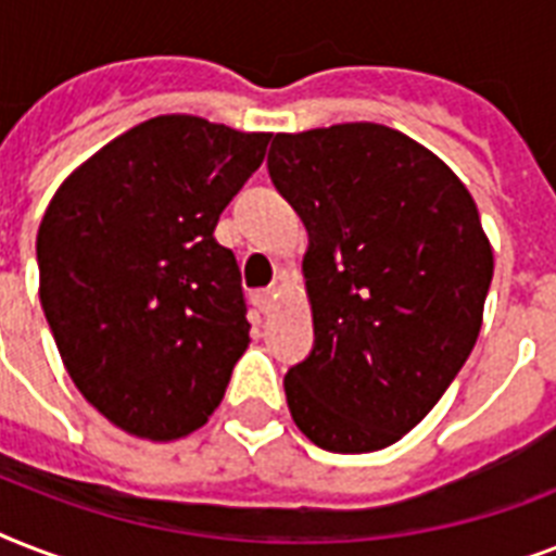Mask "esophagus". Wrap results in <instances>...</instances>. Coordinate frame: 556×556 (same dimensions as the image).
Listing matches in <instances>:
<instances>
[{"label":"esophagus","mask_w":556,"mask_h":556,"mask_svg":"<svg viewBox=\"0 0 556 556\" xmlns=\"http://www.w3.org/2000/svg\"><path fill=\"white\" fill-rule=\"evenodd\" d=\"M277 296H279L277 286L262 288V291H256V294H253V303L260 305L262 312H270V308H274V303H277Z\"/></svg>","instance_id":"34e87169"}]
</instances>
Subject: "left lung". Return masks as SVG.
Masks as SVG:
<instances>
[{
    "instance_id": "8db88e82",
    "label": "left lung",
    "mask_w": 556,
    "mask_h": 556,
    "mask_svg": "<svg viewBox=\"0 0 556 556\" xmlns=\"http://www.w3.org/2000/svg\"><path fill=\"white\" fill-rule=\"evenodd\" d=\"M268 173L308 230L314 349L286 375L291 418L331 453L389 447L439 404L482 329L493 251L473 195L380 124L277 135Z\"/></svg>"
}]
</instances>
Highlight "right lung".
Returning a JSON list of instances; mask_svg holds the SVG:
<instances>
[{
    "mask_svg": "<svg viewBox=\"0 0 556 556\" xmlns=\"http://www.w3.org/2000/svg\"><path fill=\"white\" fill-rule=\"evenodd\" d=\"M268 141L204 117H152L48 204L39 303L74 387L129 435L176 441L204 427L251 343L242 274L213 230Z\"/></svg>",
    "mask_w": 556,
    "mask_h": 556,
    "instance_id": "right-lung-1",
    "label": "right lung"
}]
</instances>
